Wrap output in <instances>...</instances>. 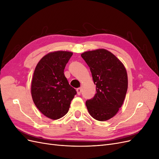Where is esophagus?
Returning <instances> with one entry per match:
<instances>
[{"mask_svg":"<svg viewBox=\"0 0 159 159\" xmlns=\"http://www.w3.org/2000/svg\"><path fill=\"white\" fill-rule=\"evenodd\" d=\"M76 91H77V93H78V95H80L81 94V88H77Z\"/></svg>","mask_w":159,"mask_h":159,"instance_id":"esophagus-1","label":"esophagus"}]
</instances>
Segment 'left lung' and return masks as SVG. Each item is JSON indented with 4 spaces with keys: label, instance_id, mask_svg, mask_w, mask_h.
<instances>
[{
    "label": "left lung",
    "instance_id": "obj_1",
    "mask_svg": "<svg viewBox=\"0 0 159 159\" xmlns=\"http://www.w3.org/2000/svg\"><path fill=\"white\" fill-rule=\"evenodd\" d=\"M89 67L96 93L86 101L90 115L99 121L114 117L122 106L128 88V78L122 62L105 49L85 52L81 54Z\"/></svg>",
    "mask_w": 159,
    "mask_h": 159
}]
</instances>
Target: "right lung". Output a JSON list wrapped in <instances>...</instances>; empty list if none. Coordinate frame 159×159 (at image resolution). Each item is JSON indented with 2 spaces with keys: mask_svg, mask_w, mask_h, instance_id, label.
Returning <instances> with one entry per match:
<instances>
[{
  "mask_svg": "<svg viewBox=\"0 0 159 159\" xmlns=\"http://www.w3.org/2000/svg\"><path fill=\"white\" fill-rule=\"evenodd\" d=\"M73 53L50 52L38 62L34 72L31 94L36 107L46 117L58 119L68 112L77 92L64 75L66 64Z\"/></svg>",
  "mask_w": 159,
  "mask_h": 159,
  "instance_id": "1",
  "label": "right lung"
}]
</instances>
